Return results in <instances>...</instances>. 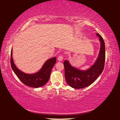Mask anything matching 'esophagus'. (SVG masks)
Returning <instances> with one entry per match:
<instances>
[{
  "instance_id": "34e87169",
  "label": "esophagus",
  "mask_w": 120,
  "mask_h": 120,
  "mask_svg": "<svg viewBox=\"0 0 120 120\" xmlns=\"http://www.w3.org/2000/svg\"><path fill=\"white\" fill-rule=\"evenodd\" d=\"M63 58H64L63 56L62 55H60V56H58L57 59H58V61H60V62H61V61H62L63 60Z\"/></svg>"
}]
</instances>
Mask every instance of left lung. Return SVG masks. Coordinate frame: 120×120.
Returning a JSON list of instances; mask_svg holds the SVG:
<instances>
[{"label": "left lung", "mask_w": 120, "mask_h": 120, "mask_svg": "<svg viewBox=\"0 0 120 120\" xmlns=\"http://www.w3.org/2000/svg\"><path fill=\"white\" fill-rule=\"evenodd\" d=\"M101 49L99 54L94 64L89 69L81 71L72 67L67 60L64 62L65 77L67 84L74 89H80L87 87L97 79L104 70L105 62V45L103 38L99 35Z\"/></svg>", "instance_id": "8db88e82"}]
</instances>
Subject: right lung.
Masks as SVG:
<instances>
[{
  "mask_svg": "<svg viewBox=\"0 0 120 120\" xmlns=\"http://www.w3.org/2000/svg\"><path fill=\"white\" fill-rule=\"evenodd\" d=\"M56 62V57L48 60L43 65L42 68L35 74L29 75L22 72L14 65L11 52L10 63L12 70L21 81L27 86L31 87H40L45 85L49 80L52 68Z\"/></svg>",
  "mask_w": 120,
  "mask_h": 120,
  "instance_id": "obj_1",
  "label": "right lung"
}]
</instances>
